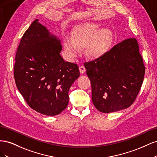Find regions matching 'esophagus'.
<instances>
[{
  "label": "esophagus",
  "instance_id": "esophagus-1",
  "mask_svg": "<svg viewBox=\"0 0 157 157\" xmlns=\"http://www.w3.org/2000/svg\"><path fill=\"white\" fill-rule=\"evenodd\" d=\"M79 71H80V73L83 74V73L86 72V68H85L84 66L81 65V66H80V67H79Z\"/></svg>",
  "mask_w": 157,
  "mask_h": 157
}]
</instances>
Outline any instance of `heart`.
<instances>
[{
	"instance_id": "obj_1",
	"label": "heart",
	"mask_w": 157,
	"mask_h": 157,
	"mask_svg": "<svg viewBox=\"0 0 157 157\" xmlns=\"http://www.w3.org/2000/svg\"><path fill=\"white\" fill-rule=\"evenodd\" d=\"M113 42V34L107 29H99L98 25L86 23L74 30L72 39L65 38L63 46L68 59L77 57L80 49L85 48L88 58L96 59L101 58L109 50Z\"/></svg>"
}]
</instances>
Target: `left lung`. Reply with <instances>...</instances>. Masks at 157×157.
I'll return each instance as SVG.
<instances>
[{"label":"left lung","instance_id":"left-lung-1","mask_svg":"<svg viewBox=\"0 0 157 157\" xmlns=\"http://www.w3.org/2000/svg\"><path fill=\"white\" fill-rule=\"evenodd\" d=\"M84 66L91 82L92 101L98 111L122 110L136 100L145 67L135 38L124 40Z\"/></svg>","mask_w":157,"mask_h":157}]
</instances>
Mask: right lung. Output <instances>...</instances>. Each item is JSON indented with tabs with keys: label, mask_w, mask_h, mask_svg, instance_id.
Listing matches in <instances>:
<instances>
[{
	"label": "right lung",
	"mask_w": 157,
	"mask_h": 157,
	"mask_svg": "<svg viewBox=\"0 0 157 157\" xmlns=\"http://www.w3.org/2000/svg\"><path fill=\"white\" fill-rule=\"evenodd\" d=\"M35 20L23 34L16 52L13 75L29 106L55 116L69 103V90L80 76L77 64L65 61L60 40Z\"/></svg>",
	"instance_id": "right-lung-1"
}]
</instances>
